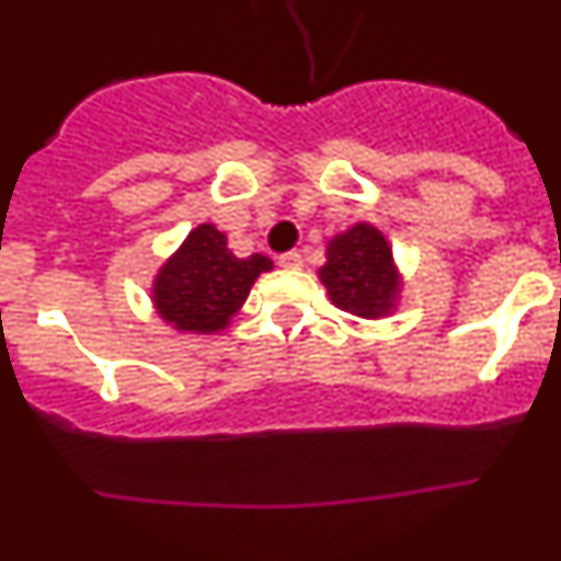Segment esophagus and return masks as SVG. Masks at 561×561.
<instances>
[{
    "mask_svg": "<svg viewBox=\"0 0 561 561\" xmlns=\"http://www.w3.org/2000/svg\"><path fill=\"white\" fill-rule=\"evenodd\" d=\"M277 264L284 266V270H300V266H304V255H300L297 250H289L277 257Z\"/></svg>",
    "mask_w": 561,
    "mask_h": 561,
    "instance_id": "obj_1",
    "label": "esophagus"
}]
</instances>
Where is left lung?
Segmentation results:
<instances>
[{
	"label": "left lung",
	"mask_w": 561,
	"mask_h": 561,
	"mask_svg": "<svg viewBox=\"0 0 561 561\" xmlns=\"http://www.w3.org/2000/svg\"><path fill=\"white\" fill-rule=\"evenodd\" d=\"M320 280L331 304L354 317L376 320L396 309L401 275L385 232L374 225H354L329 241Z\"/></svg>",
	"instance_id": "left-lung-1"
}]
</instances>
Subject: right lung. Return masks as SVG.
Wrapping results in <instances>:
<instances>
[{"label": "right lung", "instance_id": "1", "mask_svg": "<svg viewBox=\"0 0 561 561\" xmlns=\"http://www.w3.org/2000/svg\"><path fill=\"white\" fill-rule=\"evenodd\" d=\"M270 270L266 255L236 257L225 232L199 225L153 277V309L176 331L216 334L244 306L255 277Z\"/></svg>", "mask_w": 561, "mask_h": 561}]
</instances>
